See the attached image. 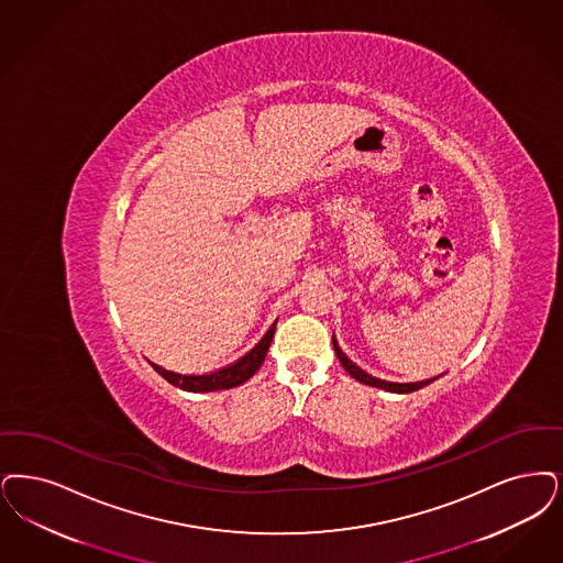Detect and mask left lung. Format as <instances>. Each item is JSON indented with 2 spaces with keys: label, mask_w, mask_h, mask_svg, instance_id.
<instances>
[{
  "label": "left lung",
  "mask_w": 563,
  "mask_h": 563,
  "mask_svg": "<svg viewBox=\"0 0 563 563\" xmlns=\"http://www.w3.org/2000/svg\"><path fill=\"white\" fill-rule=\"evenodd\" d=\"M333 347H335V354H338L339 362L343 364V368L356 379V382L364 383V385H373V387H382V389H387V391H396V394H408V391H415V389H421V387H426L428 383L433 382V379H426V382H417V383H394V382H385V379H379V377H373V375H368L366 371H362L361 366L356 364V362L350 361L345 354H343V350L339 347L338 339L333 335Z\"/></svg>",
  "instance_id": "obj_1"
}]
</instances>
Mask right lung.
<instances>
[{
  "mask_svg": "<svg viewBox=\"0 0 563 563\" xmlns=\"http://www.w3.org/2000/svg\"><path fill=\"white\" fill-rule=\"evenodd\" d=\"M274 329H276V322L268 329V333L260 339V343L253 350H249L243 358H239L234 364H228V366L220 368V371H213V373L181 375V373L167 371V368H163L161 364H155V362H153V368L157 371L161 377H165L172 385L186 389V391H216V389L236 387V385L251 379L257 373V368L262 366V362H264L266 354H268L272 338H274Z\"/></svg>",
  "mask_w": 563,
  "mask_h": 563,
  "instance_id": "obj_1",
  "label": "right lung"
}]
</instances>
